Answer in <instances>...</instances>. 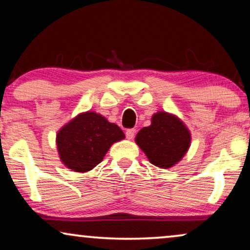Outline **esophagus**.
Here are the masks:
<instances>
[{
	"mask_svg": "<svg viewBox=\"0 0 250 250\" xmlns=\"http://www.w3.org/2000/svg\"><path fill=\"white\" fill-rule=\"evenodd\" d=\"M125 135H126V138H127L128 140L133 139V138H134V135H135V129H134V128H128V129H126Z\"/></svg>",
	"mask_w": 250,
	"mask_h": 250,
	"instance_id": "34e87169",
	"label": "esophagus"
}]
</instances>
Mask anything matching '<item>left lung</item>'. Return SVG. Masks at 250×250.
Masks as SVG:
<instances>
[{
    "instance_id": "1",
    "label": "left lung",
    "mask_w": 250,
    "mask_h": 250,
    "mask_svg": "<svg viewBox=\"0 0 250 250\" xmlns=\"http://www.w3.org/2000/svg\"><path fill=\"white\" fill-rule=\"evenodd\" d=\"M135 141L148 157L150 163L168 168L180 162L190 146V133L175 116L157 112L151 125L143 127Z\"/></svg>"
}]
</instances>
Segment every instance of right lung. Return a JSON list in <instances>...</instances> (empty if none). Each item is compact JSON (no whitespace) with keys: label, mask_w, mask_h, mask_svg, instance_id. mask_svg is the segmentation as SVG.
I'll list each match as a JSON object with an SVG mask.
<instances>
[{"label":"right lung","mask_w":250,"mask_h":250,"mask_svg":"<svg viewBox=\"0 0 250 250\" xmlns=\"http://www.w3.org/2000/svg\"><path fill=\"white\" fill-rule=\"evenodd\" d=\"M125 138L119 126L97 112H84L63 126L57 135L60 158L75 172L94 168L112 143Z\"/></svg>","instance_id":"add662e5"}]
</instances>
